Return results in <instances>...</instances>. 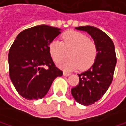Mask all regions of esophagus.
Segmentation results:
<instances>
[{"label": "esophagus", "mask_w": 126, "mask_h": 126, "mask_svg": "<svg viewBox=\"0 0 126 126\" xmlns=\"http://www.w3.org/2000/svg\"><path fill=\"white\" fill-rule=\"evenodd\" d=\"M70 75L69 73H68V72H65V71H63V76H68Z\"/></svg>", "instance_id": "esophagus-1"}]
</instances>
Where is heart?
Returning <instances> with one entry per match:
<instances>
[{"label":"heart","instance_id":"1","mask_svg":"<svg viewBox=\"0 0 126 126\" xmlns=\"http://www.w3.org/2000/svg\"><path fill=\"white\" fill-rule=\"evenodd\" d=\"M63 42L52 41L49 50L52 59L55 62L64 59L68 53L71 59L58 63V66L65 71H72L78 67L84 71L90 68L94 63L97 55V48L95 43L90 41L85 34L68 31L62 36Z\"/></svg>","mask_w":126,"mask_h":126}]
</instances>
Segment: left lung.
Listing matches in <instances>:
<instances>
[{
	"label": "left lung",
	"instance_id": "left-lung-1",
	"mask_svg": "<svg viewBox=\"0 0 126 126\" xmlns=\"http://www.w3.org/2000/svg\"><path fill=\"white\" fill-rule=\"evenodd\" d=\"M86 32L94 41L97 55L92 66L85 72L78 74L79 82L71 89L74 99L83 105L94 104L108 89L111 84L117 63L115 45L102 30L92 26L76 27Z\"/></svg>",
	"mask_w": 126,
	"mask_h": 126
}]
</instances>
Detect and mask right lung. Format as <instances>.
Here are the masks:
<instances>
[{"label": "right lung", "instance_id": "obj_1", "mask_svg": "<svg viewBox=\"0 0 126 126\" xmlns=\"http://www.w3.org/2000/svg\"><path fill=\"white\" fill-rule=\"evenodd\" d=\"M61 29L39 25L19 33L8 53L9 76L18 94L28 100L42 99L55 79L63 75L52 59L49 46Z\"/></svg>", "mask_w": 126, "mask_h": 126}]
</instances>
